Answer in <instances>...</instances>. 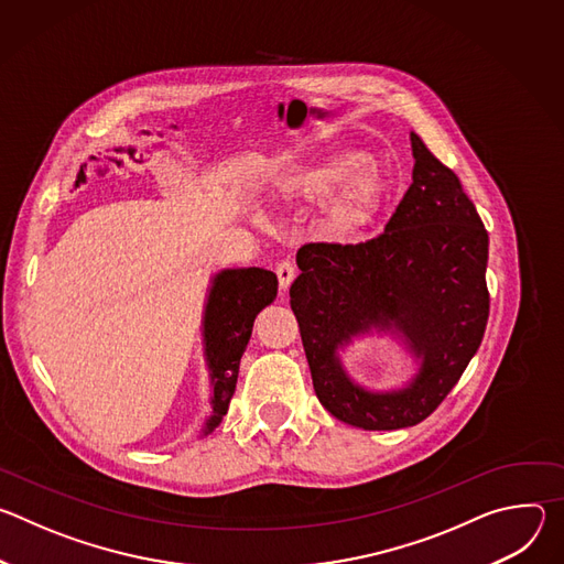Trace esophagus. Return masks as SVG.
<instances>
[{
  "instance_id": "1",
  "label": "esophagus",
  "mask_w": 564,
  "mask_h": 564,
  "mask_svg": "<svg viewBox=\"0 0 564 564\" xmlns=\"http://www.w3.org/2000/svg\"><path fill=\"white\" fill-rule=\"evenodd\" d=\"M296 274H299V270H296V265H294V263H290V261H281V263L276 265V276H279V285H281V290H288V288H290V283L296 279Z\"/></svg>"
}]
</instances>
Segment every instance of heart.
<instances>
[{
	"instance_id": "b5f03b06",
	"label": "heart",
	"mask_w": 564,
	"mask_h": 564,
	"mask_svg": "<svg viewBox=\"0 0 564 564\" xmlns=\"http://www.w3.org/2000/svg\"><path fill=\"white\" fill-rule=\"evenodd\" d=\"M368 160L355 151H339L283 181V189L301 200L330 198L328 227L337 236L357 231L379 200V178Z\"/></svg>"
}]
</instances>
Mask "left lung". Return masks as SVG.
<instances>
[{
	"instance_id": "8db88e82",
	"label": "left lung",
	"mask_w": 564,
	"mask_h": 564,
	"mask_svg": "<svg viewBox=\"0 0 564 564\" xmlns=\"http://www.w3.org/2000/svg\"><path fill=\"white\" fill-rule=\"evenodd\" d=\"M413 185L383 234L357 246L307 243L290 307L314 392L337 420L394 431L426 420L459 381L489 318V234L459 178L411 131ZM397 338L416 361L401 389L355 382L340 352L355 339Z\"/></svg>"
}]
</instances>
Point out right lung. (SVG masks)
Segmentation results:
<instances>
[{
  "label": "right lung",
  "instance_id": "right-lung-1",
  "mask_svg": "<svg viewBox=\"0 0 564 564\" xmlns=\"http://www.w3.org/2000/svg\"><path fill=\"white\" fill-rule=\"evenodd\" d=\"M276 274L263 268H225L212 276L200 321L212 415L205 420L200 437L220 426L236 388L240 357L252 337L254 318L276 299Z\"/></svg>",
  "mask_w": 564,
  "mask_h": 564
}]
</instances>
